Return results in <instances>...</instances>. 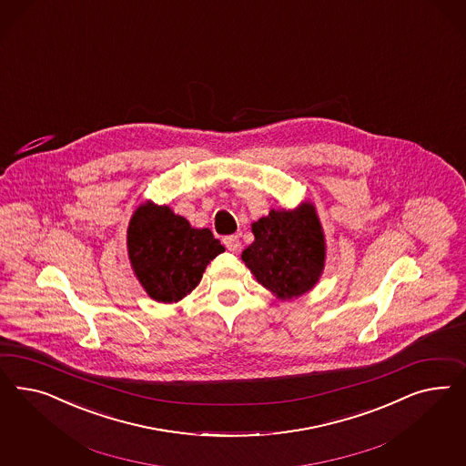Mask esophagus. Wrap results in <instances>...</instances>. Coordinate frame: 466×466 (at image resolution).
Returning a JSON list of instances; mask_svg holds the SVG:
<instances>
[{
	"label": "esophagus",
	"mask_w": 466,
	"mask_h": 466,
	"mask_svg": "<svg viewBox=\"0 0 466 466\" xmlns=\"http://www.w3.org/2000/svg\"><path fill=\"white\" fill-rule=\"evenodd\" d=\"M224 246H226L227 251L238 253L240 248L239 238L238 236H227V238H224Z\"/></svg>",
	"instance_id": "34e87169"
}]
</instances>
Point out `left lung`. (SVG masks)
<instances>
[{
	"label": "left lung",
	"mask_w": 466,
	"mask_h": 466,
	"mask_svg": "<svg viewBox=\"0 0 466 466\" xmlns=\"http://www.w3.org/2000/svg\"><path fill=\"white\" fill-rule=\"evenodd\" d=\"M254 242L242 261L256 280L280 299L302 296L325 267V236L312 205L271 210L253 224Z\"/></svg>",
	"instance_id": "left-lung-1"
}]
</instances>
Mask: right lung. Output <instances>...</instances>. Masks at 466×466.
Listing matches in <instances>:
<instances>
[{
	"label": "right lung",
	"instance_id": "right-lung-1",
	"mask_svg": "<svg viewBox=\"0 0 466 466\" xmlns=\"http://www.w3.org/2000/svg\"><path fill=\"white\" fill-rule=\"evenodd\" d=\"M226 248L208 228H193L169 207L141 205L127 227V253L147 294L177 302L197 287L207 265Z\"/></svg>",
	"mask_w": 466,
	"mask_h": 466
}]
</instances>
